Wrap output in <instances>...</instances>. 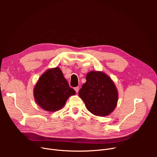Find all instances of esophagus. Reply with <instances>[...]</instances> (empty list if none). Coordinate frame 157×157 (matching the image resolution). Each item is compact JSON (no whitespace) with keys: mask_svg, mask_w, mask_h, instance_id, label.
<instances>
[{"mask_svg":"<svg viewBox=\"0 0 157 157\" xmlns=\"http://www.w3.org/2000/svg\"><path fill=\"white\" fill-rule=\"evenodd\" d=\"M74 90H75V91H76V93H78V92H79V86L75 87V88H74Z\"/></svg>","mask_w":157,"mask_h":157,"instance_id":"esophagus-1","label":"esophagus"}]
</instances>
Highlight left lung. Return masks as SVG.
I'll list each match as a JSON object with an SVG mask.
<instances>
[{
  "label": "left lung",
  "mask_w": 157,
  "mask_h": 157,
  "mask_svg": "<svg viewBox=\"0 0 157 157\" xmlns=\"http://www.w3.org/2000/svg\"><path fill=\"white\" fill-rule=\"evenodd\" d=\"M79 91L87 109L95 116L105 117L116 108L118 92L113 81L101 71H90Z\"/></svg>",
  "instance_id": "left-lung-1"
}]
</instances>
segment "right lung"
Returning a JSON list of instances; mask_svg holds the SVG:
<instances>
[{
	"mask_svg": "<svg viewBox=\"0 0 157 157\" xmlns=\"http://www.w3.org/2000/svg\"><path fill=\"white\" fill-rule=\"evenodd\" d=\"M76 94L59 67L49 69L39 78L34 88L36 102L44 110L55 112L62 109L69 97Z\"/></svg>",
	"mask_w": 157,
	"mask_h": 157,
	"instance_id": "right-lung-1",
	"label": "right lung"
}]
</instances>
